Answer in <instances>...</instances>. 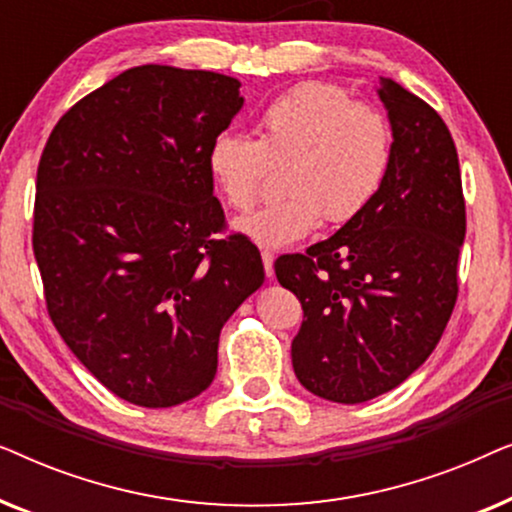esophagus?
Here are the masks:
<instances>
[{
    "mask_svg": "<svg viewBox=\"0 0 512 512\" xmlns=\"http://www.w3.org/2000/svg\"><path fill=\"white\" fill-rule=\"evenodd\" d=\"M261 258H263L265 277H272V275H275V254H272V251H263Z\"/></svg>",
    "mask_w": 512,
    "mask_h": 512,
    "instance_id": "obj_1",
    "label": "esophagus"
}]
</instances>
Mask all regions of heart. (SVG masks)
Here are the masks:
<instances>
[{
    "instance_id": "obj_1",
    "label": "heart",
    "mask_w": 512,
    "mask_h": 512,
    "mask_svg": "<svg viewBox=\"0 0 512 512\" xmlns=\"http://www.w3.org/2000/svg\"><path fill=\"white\" fill-rule=\"evenodd\" d=\"M258 130V139L223 130L207 151L209 174L235 209L256 200L270 163L289 160L282 179L289 195L233 221L235 233L258 247H289L317 230L321 216L331 223L354 219L387 179V118L331 83H303L275 97Z\"/></svg>"
}]
</instances>
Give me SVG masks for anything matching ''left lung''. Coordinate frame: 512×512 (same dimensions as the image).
Returning <instances> with one entry per match:
<instances>
[{
  "label": "left lung",
  "mask_w": 512,
  "mask_h": 512,
  "mask_svg": "<svg viewBox=\"0 0 512 512\" xmlns=\"http://www.w3.org/2000/svg\"><path fill=\"white\" fill-rule=\"evenodd\" d=\"M377 95L394 137L380 193L328 240L275 263L303 307L293 373L314 396L345 405L387 394L429 359L454 310L466 237L443 118L387 76Z\"/></svg>",
  "instance_id": "1"
}]
</instances>
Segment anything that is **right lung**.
<instances>
[{"label":"right lung","instance_id":"1","mask_svg":"<svg viewBox=\"0 0 512 512\" xmlns=\"http://www.w3.org/2000/svg\"><path fill=\"white\" fill-rule=\"evenodd\" d=\"M242 83L142 65L76 102L41 153L34 258L55 328L123 401L172 408L216 375L219 335L263 284L247 237L214 240L212 139Z\"/></svg>","mask_w":512,"mask_h":512}]
</instances>
